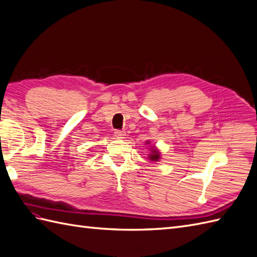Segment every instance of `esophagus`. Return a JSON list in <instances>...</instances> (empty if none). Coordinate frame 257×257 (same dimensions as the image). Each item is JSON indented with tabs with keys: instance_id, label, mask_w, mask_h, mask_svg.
I'll return each instance as SVG.
<instances>
[{
	"instance_id": "obj_1",
	"label": "esophagus",
	"mask_w": 257,
	"mask_h": 257,
	"mask_svg": "<svg viewBox=\"0 0 257 257\" xmlns=\"http://www.w3.org/2000/svg\"><path fill=\"white\" fill-rule=\"evenodd\" d=\"M114 136L116 137V139H124L125 132H124V131H121V130H115L114 131Z\"/></svg>"
}]
</instances>
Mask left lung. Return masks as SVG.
Listing matches in <instances>:
<instances>
[{
    "label": "left lung",
    "instance_id": "left-lung-1",
    "mask_svg": "<svg viewBox=\"0 0 257 257\" xmlns=\"http://www.w3.org/2000/svg\"><path fill=\"white\" fill-rule=\"evenodd\" d=\"M150 160H155V161H158V159L160 158V156H159V153H158V150L157 149H154L153 148V152H152V155H150Z\"/></svg>",
    "mask_w": 257,
    "mask_h": 257
}]
</instances>
